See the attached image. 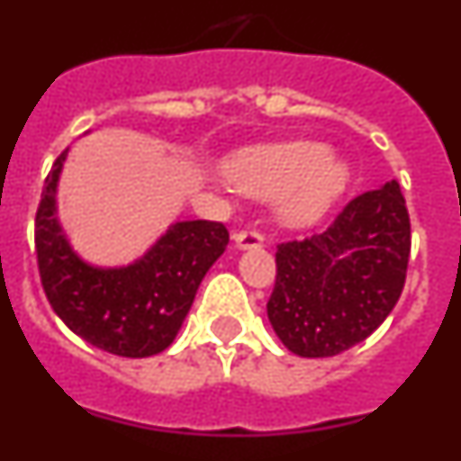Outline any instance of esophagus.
Wrapping results in <instances>:
<instances>
[{
  "mask_svg": "<svg viewBox=\"0 0 461 461\" xmlns=\"http://www.w3.org/2000/svg\"><path fill=\"white\" fill-rule=\"evenodd\" d=\"M263 242L266 240H263L258 230H240V233H235V247L238 249H260Z\"/></svg>",
  "mask_w": 461,
  "mask_h": 461,
  "instance_id": "esophagus-1",
  "label": "esophagus"
}]
</instances>
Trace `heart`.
Listing matches in <instances>:
<instances>
[{
    "mask_svg": "<svg viewBox=\"0 0 461 461\" xmlns=\"http://www.w3.org/2000/svg\"><path fill=\"white\" fill-rule=\"evenodd\" d=\"M226 177L254 198L281 195L279 214L291 226L319 221L348 185L346 166L328 157L323 145L309 140L242 149L226 161Z\"/></svg>",
    "mask_w": 461,
    "mask_h": 461,
    "instance_id": "b5f03b06",
    "label": "heart"
}]
</instances>
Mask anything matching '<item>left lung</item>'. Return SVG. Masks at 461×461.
<instances>
[{"instance_id": "8db88e82", "label": "left lung", "mask_w": 461, "mask_h": 461, "mask_svg": "<svg viewBox=\"0 0 461 461\" xmlns=\"http://www.w3.org/2000/svg\"><path fill=\"white\" fill-rule=\"evenodd\" d=\"M409 254L397 180L353 198L325 233L279 244L267 319L281 344L330 357L367 339L402 295Z\"/></svg>"}]
</instances>
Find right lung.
Returning <instances> with one entry per match:
<instances>
[{
    "label": "right lung",
    "instance_id": "right-lung-1",
    "mask_svg": "<svg viewBox=\"0 0 461 461\" xmlns=\"http://www.w3.org/2000/svg\"><path fill=\"white\" fill-rule=\"evenodd\" d=\"M68 149L52 164L36 212V258L48 303L92 346L122 357L166 351L185 323L203 276L226 251L217 221H177L138 260L99 267L71 249L57 219V185Z\"/></svg>",
    "mask_w": 461,
    "mask_h": 461
}]
</instances>
